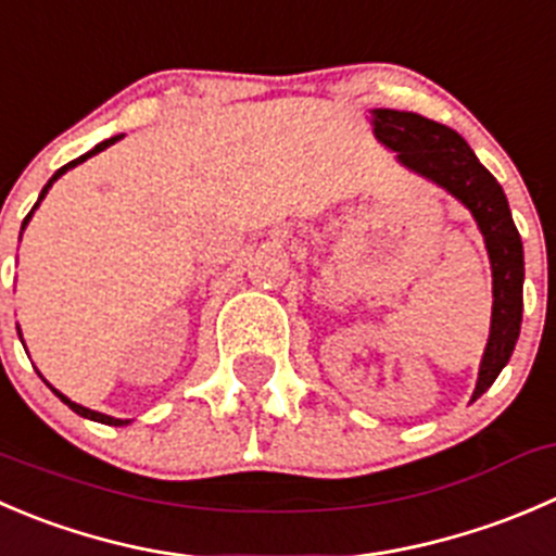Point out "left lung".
Masks as SVG:
<instances>
[{"mask_svg":"<svg viewBox=\"0 0 556 556\" xmlns=\"http://www.w3.org/2000/svg\"><path fill=\"white\" fill-rule=\"evenodd\" d=\"M375 138L396 152V160L413 174L434 181L445 192L465 203L481 228L492 261V331L483 350L476 393L481 396L503 366L510 361L521 328V288H525V250L521 236L510 217L508 198L492 174L478 163L476 152L467 147L456 129L432 122L409 111L375 108L371 111Z\"/></svg>","mask_w":556,"mask_h":556,"instance_id":"8db88e82","label":"left lung"}]
</instances>
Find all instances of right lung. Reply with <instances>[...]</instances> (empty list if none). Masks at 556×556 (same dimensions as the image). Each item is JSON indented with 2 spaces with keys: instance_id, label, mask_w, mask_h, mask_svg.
Listing matches in <instances>:
<instances>
[{
  "instance_id": "1",
  "label": "right lung",
  "mask_w": 556,
  "mask_h": 556,
  "mask_svg": "<svg viewBox=\"0 0 556 556\" xmlns=\"http://www.w3.org/2000/svg\"><path fill=\"white\" fill-rule=\"evenodd\" d=\"M118 138H122V135H113V138H108V141L97 143V147H94V149H91V152L80 154V157H78V160H73V163L62 165V168H59V170H56V174H53V176H51V179H48V185H46V187H42L40 198H37V203H35V206H31V212H29V214H26V219H24V225H21V230H24V228H26V223H29V219H31V214H35V208H37V206H40V201H42V198H46V195H48V190H51V185H53V181H56V179H59V176H62V174H67V170H70V168H75V165L86 163V160H89V157H94V154H97V152H102V149L113 147V143H116V141H118ZM51 391H53V393H56V396H59V399H62V402H64V404H67V407H70V409H73V413L84 415V418H89V421H97V424H108V427H124V424H129V421H124V418H111V415H105V413H97V409H89V407H84V404H75V402H70V399H67V396H64V393H62V391H56V388H51Z\"/></svg>"
}]
</instances>
